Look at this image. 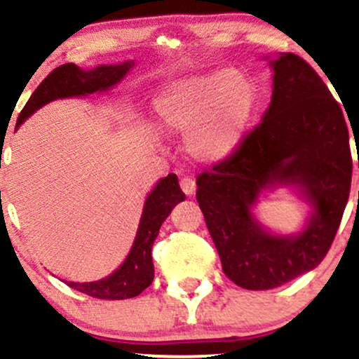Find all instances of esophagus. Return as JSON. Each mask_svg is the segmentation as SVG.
Listing matches in <instances>:
<instances>
[{"instance_id":"34e87169","label":"esophagus","mask_w":359,"mask_h":359,"mask_svg":"<svg viewBox=\"0 0 359 359\" xmlns=\"http://www.w3.org/2000/svg\"><path fill=\"white\" fill-rule=\"evenodd\" d=\"M180 187H181V189H183V193H184V195H187V196H193V195H195L196 183H195V180L189 178V176H184V178H181Z\"/></svg>"}]
</instances>
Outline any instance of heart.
<instances>
[{"label":"heart","instance_id":"obj_1","mask_svg":"<svg viewBox=\"0 0 359 359\" xmlns=\"http://www.w3.org/2000/svg\"><path fill=\"white\" fill-rule=\"evenodd\" d=\"M257 87L247 75L215 70L168 86L156 97L159 128L187 133L184 144L198 161H222L237 149L257 111Z\"/></svg>","mask_w":359,"mask_h":359}]
</instances>
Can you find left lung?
I'll list each match as a JSON object with an SVG mask.
<instances>
[{"mask_svg":"<svg viewBox=\"0 0 359 359\" xmlns=\"http://www.w3.org/2000/svg\"><path fill=\"white\" fill-rule=\"evenodd\" d=\"M262 122L225 161L196 178V200L225 276L238 287H279L323 262L351 189L348 126L338 100L304 58L282 53ZM359 168V161H358ZM294 182L315 208L297 238H273L250 213L269 184Z\"/></svg>","mask_w":359,"mask_h":359,"instance_id":"8db88e82","label":"left lung"}]
</instances>
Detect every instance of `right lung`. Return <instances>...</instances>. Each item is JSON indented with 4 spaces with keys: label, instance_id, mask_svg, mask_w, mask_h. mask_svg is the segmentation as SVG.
I'll list each match as a JSON object with an SVG mask.
<instances>
[{
    "label": "right lung",
    "instance_id": "add662e5",
    "mask_svg": "<svg viewBox=\"0 0 359 359\" xmlns=\"http://www.w3.org/2000/svg\"><path fill=\"white\" fill-rule=\"evenodd\" d=\"M134 67V62H124L119 65H100L94 70L83 72L74 63H63L50 72L43 82L35 88L23 111L20 112L16 128L29 114H33L41 105L55 99L72 95H87L97 90H107L116 86L128 72ZM15 128V129H16ZM184 200V193L178 184V176L168 175L156 184V188L147 196L144 212H142L139 230L130 248L128 259L117 269L112 276L97 282H65L72 289L95 299H107V301H121V299L136 297L146 287H149L154 279L153 267V243L158 237L159 229L168 215L180 201Z\"/></svg>",
    "mask_w": 359,
    "mask_h": 359
}]
</instances>
